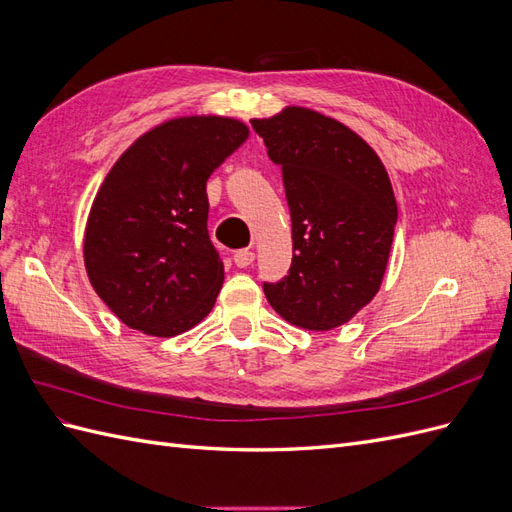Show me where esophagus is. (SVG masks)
<instances>
[{
	"instance_id": "obj_1",
	"label": "esophagus",
	"mask_w": 512,
	"mask_h": 512,
	"mask_svg": "<svg viewBox=\"0 0 512 512\" xmlns=\"http://www.w3.org/2000/svg\"><path fill=\"white\" fill-rule=\"evenodd\" d=\"M254 252L252 250H239V252H235V256H232V260H235V265L239 267V269H245V267H250L252 262H254Z\"/></svg>"
}]
</instances>
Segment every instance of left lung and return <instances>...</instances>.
<instances>
[{"label":"left lung","mask_w":512,"mask_h":512,"mask_svg":"<svg viewBox=\"0 0 512 512\" xmlns=\"http://www.w3.org/2000/svg\"><path fill=\"white\" fill-rule=\"evenodd\" d=\"M282 166L292 222V265L265 284L271 307L307 331L342 327L376 297L389 262L397 203L378 153L344 123L286 106L252 119Z\"/></svg>","instance_id":"left-lung-1"}]
</instances>
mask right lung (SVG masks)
Here are the masks:
<instances>
[{
  "mask_svg": "<svg viewBox=\"0 0 512 512\" xmlns=\"http://www.w3.org/2000/svg\"><path fill=\"white\" fill-rule=\"evenodd\" d=\"M250 136L220 115L168 119L121 153L91 205V286L130 329L175 337L205 320L224 284L209 239L207 179Z\"/></svg>",
  "mask_w": 512,
  "mask_h": 512,
  "instance_id": "right-lung-1",
  "label": "right lung"
}]
</instances>
